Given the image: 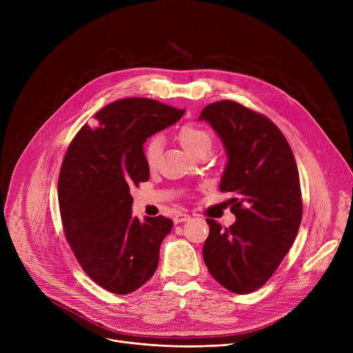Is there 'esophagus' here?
I'll return each instance as SVG.
<instances>
[{
    "instance_id": "obj_1",
    "label": "esophagus",
    "mask_w": 353,
    "mask_h": 353,
    "mask_svg": "<svg viewBox=\"0 0 353 353\" xmlns=\"http://www.w3.org/2000/svg\"><path fill=\"white\" fill-rule=\"evenodd\" d=\"M190 219V216L188 214V213H181V212H179L174 217H173V221L176 225H179V223H183V221H188Z\"/></svg>"
}]
</instances>
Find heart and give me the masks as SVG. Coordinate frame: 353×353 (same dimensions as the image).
Instances as JSON below:
<instances>
[{
    "label": "heart",
    "mask_w": 353,
    "mask_h": 353,
    "mask_svg": "<svg viewBox=\"0 0 353 353\" xmlns=\"http://www.w3.org/2000/svg\"><path fill=\"white\" fill-rule=\"evenodd\" d=\"M177 137L181 145L186 148L192 156H196L203 150L210 152L212 144H213L212 133L205 127L197 125V124H184L183 127H180ZM161 150H163L161 137L156 136L147 141L144 147V160L148 169L153 170L159 165Z\"/></svg>",
    "instance_id": "heart-1"
}]
</instances>
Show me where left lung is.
<instances>
[{
	"instance_id": "8db88e82",
	"label": "left lung",
	"mask_w": 353,
	"mask_h": 353,
	"mask_svg": "<svg viewBox=\"0 0 353 353\" xmlns=\"http://www.w3.org/2000/svg\"><path fill=\"white\" fill-rule=\"evenodd\" d=\"M223 143L228 163L220 181L230 192L234 223L221 229L208 219L203 259L228 290L246 294L263 286L292 248L302 221L299 172L292 148L268 117L223 100L203 108Z\"/></svg>"
}]
</instances>
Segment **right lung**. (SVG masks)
<instances>
[{"label": "right lung", "instance_id": "1", "mask_svg": "<svg viewBox=\"0 0 353 353\" xmlns=\"http://www.w3.org/2000/svg\"><path fill=\"white\" fill-rule=\"evenodd\" d=\"M150 99H124L100 110L72 139L59 177V203L68 243L83 270L116 294L141 288L159 266L164 216H132L133 188L150 177L145 140L181 119Z\"/></svg>", "mask_w": 353, "mask_h": 353}]
</instances>
